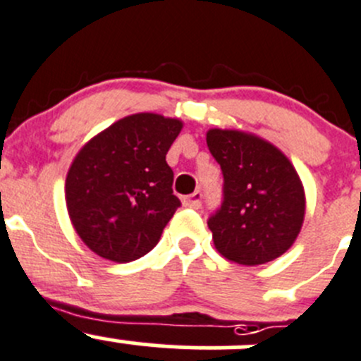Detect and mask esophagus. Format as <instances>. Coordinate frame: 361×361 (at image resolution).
Wrapping results in <instances>:
<instances>
[{"label": "esophagus", "instance_id": "34e87169", "mask_svg": "<svg viewBox=\"0 0 361 361\" xmlns=\"http://www.w3.org/2000/svg\"><path fill=\"white\" fill-rule=\"evenodd\" d=\"M201 199H202L201 192H194V194L183 199V206H187V208L197 209V208H201Z\"/></svg>", "mask_w": 361, "mask_h": 361}]
</instances>
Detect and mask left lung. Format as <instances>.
Wrapping results in <instances>:
<instances>
[{
	"label": "left lung",
	"mask_w": 361,
	"mask_h": 361,
	"mask_svg": "<svg viewBox=\"0 0 361 361\" xmlns=\"http://www.w3.org/2000/svg\"><path fill=\"white\" fill-rule=\"evenodd\" d=\"M206 142L224 173L222 208L208 220L216 252L243 266L281 257L298 238L307 209L293 162L252 132L209 128Z\"/></svg>",
	"instance_id": "left-lung-1"
}]
</instances>
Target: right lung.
Listing matches in <instances>:
<instances>
[{"label": "right lung", "mask_w": 361, "mask_h": 361, "mask_svg": "<svg viewBox=\"0 0 361 361\" xmlns=\"http://www.w3.org/2000/svg\"><path fill=\"white\" fill-rule=\"evenodd\" d=\"M183 121L137 113L93 135L73 157L65 201L77 236L114 262L148 254L180 206L166 155Z\"/></svg>", "instance_id": "obj_1"}]
</instances>
